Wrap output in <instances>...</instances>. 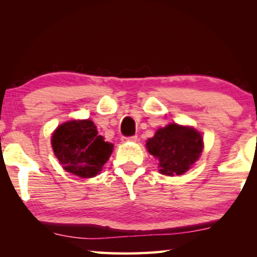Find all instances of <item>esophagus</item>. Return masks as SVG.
Wrapping results in <instances>:
<instances>
[{
    "mask_svg": "<svg viewBox=\"0 0 257 257\" xmlns=\"http://www.w3.org/2000/svg\"><path fill=\"white\" fill-rule=\"evenodd\" d=\"M137 136H129V137H122L121 138V141L123 143H127V142H137Z\"/></svg>",
    "mask_w": 257,
    "mask_h": 257,
    "instance_id": "esophagus-1",
    "label": "esophagus"
}]
</instances>
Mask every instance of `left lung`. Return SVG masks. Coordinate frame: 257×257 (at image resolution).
<instances>
[{"label":"left lung","instance_id":"8db88e82","mask_svg":"<svg viewBox=\"0 0 257 257\" xmlns=\"http://www.w3.org/2000/svg\"><path fill=\"white\" fill-rule=\"evenodd\" d=\"M146 147L159 160L161 173L179 176L198 160L203 151V138L194 128L171 123L160 128L147 141Z\"/></svg>","mask_w":257,"mask_h":257}]
</instances>
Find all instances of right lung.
Instances as JSON below:
<instances>
[{
  "label": "right lung",
  "instance_id": "right-lung-1",
  "mask_svg": "<svg viewBox=\"0 0 257 257\" xmlns=\"http://www.w3.org/2000/svg\"><path fill=\"white\" fill-rule=\"evenodd\" d=\"M51 142L64 170L80 178L96 176L113 151V145L98 136L90 120L62 123L54 132Z\"/></svg>",
  "mask_w": 257,
  "mask_h": 257
}]
</instances>
